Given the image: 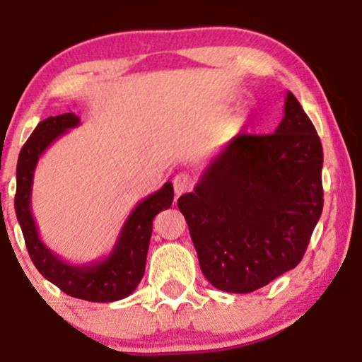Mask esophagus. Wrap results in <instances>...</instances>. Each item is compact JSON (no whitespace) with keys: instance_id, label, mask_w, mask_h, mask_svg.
I'll use <instances>...</instances> for the list:
<instances>
[{"instance_id":"esophagus-1","label":"esophagus","mask_w":362,"mask_h":362,"mask_svg":"<svg viewBox=\"0 0 362 362\" xmlns=\"http://www.w3.org/2000/svg\"><path fill=\"white\" fill-rule=\"evenodd\" d=\"M190 189H192V178L187 175V173H178V175L173 178V190H175L177 197L189 192Z\"/></svg>"}]
</instances>
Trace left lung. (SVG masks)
I'll return each mask as SVG.
<instances>
[{
	"instance_id": "8db88e82",
	"label": "left lung",
	"mask_w": 362,
	"mask_h": 362,
	"mask_svg": "<svg viewBox=\"0 0 362 362\" xmlns=\"http://www.w3.org/2000/svg\"><path fill=\"white\" fill-rule=\"evenodd\" d=\"M323 149L291 91L272 134H238L178 199L206 279L252 293L300 264L323 209Z\"/></svg>"
}]
</instances>
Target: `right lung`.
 Returning <instances> with one entry per match:
<instances>
[{"label": "right lung", "instance_id": "add662e5", "mask_svg": "<svg viewBox=\"0 0 362 362\" xmlns=\"http://www.w3.org/2000/svg\"><path fill=\"white\" fill-rule=\"evenodd\" d=\"M80 126V117L69 114L47 117L23 144L16 163L15 213L32 262L47 281L78 300L110 303L127 298L144 276L153 219L173 202V185L167 182L155 194L148 195L132 209L120 230L117 242L105 259L90 264H71L62 260L39 236L30 209L32 184L37 161L68 129Z\"/></svg>", "mask_w": 362, "mask_h": 362}]
</instances>
